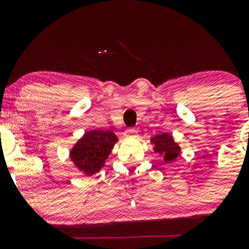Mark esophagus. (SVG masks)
<instances>
[{
    "label": "esophagus",
    "instance_id": "esophagus-1",
    "mask_svg": "<svg viewBox=\"0 0 249 249\" xmlns=\"http://www.w3.org/2000/svg\"><path fill=\"white\" fill-rule=\"evenodd\" d=\"M137 130H134V128H127L126 131H125V136L127 137V138H134V137H137Z\"/></svg>",
    "mask_w": 249,
    "mask_h": 249
}]
</instances>
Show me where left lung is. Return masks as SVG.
Segmentation results:
<instances>
[{"mask_svg": "<svg viewBox=\"0 0 249 249\" xmlns=\"http://www.w3.org/2000/svg\"><path fill=\"white\" fill-rule=\"evenodd\" d=\"M151 142L154 145L153 150L160 156L164 157V162H172L180 153V147L173 141V137L168 133L157 134L151 138Z\"/></svg>", "mask_w": 249, "mask_h": 249, "instance_id": "obj_1", "label": "left lung"}]
</instances>
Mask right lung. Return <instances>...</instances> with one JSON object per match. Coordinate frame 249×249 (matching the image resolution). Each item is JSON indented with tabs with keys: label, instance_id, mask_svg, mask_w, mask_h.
<instances>
[{
	"label": "right lung",
	"instance_id": "obj_1",
	"mask_svg": "<svg viewBox=\"0 0 249 249\" xmlns=\"http://www.w3.org/2000/svg\"><path fill=\"white\" fill-rule=\"evenodd\" d=\"M117 141L111 131H88L70 151L71 160L85 176H92L104 166Z\"/></svg>",
	"mask_w": 249,
	"mask_h": 249
}]
</instances>
